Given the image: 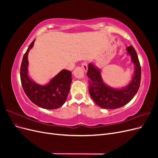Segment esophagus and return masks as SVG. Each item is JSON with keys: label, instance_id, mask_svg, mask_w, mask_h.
Returning a JSON list of instances; mask_svg holds the SVG:
<instances>
[{"label": "esophagus", "instance_id": "34e87169", "mask_svg": "<svg viewBox=\"0 0 158 158\" xmlns=\"http://www.w3.org/2000/svg\"><path fill=\"white\" fill-rule=\"evenodd\" d=\"M82 68L84 70V71H88V64L85 63V62H84V63L82 64Z\"/></svg>", "mask_w": 158, "mask_h": 158}]
</instances>
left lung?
Listing matches in <instances>:
<instances>
[{"label": "left lung", "mask_w": 158, "mask_h": 158, "mask_svg": "<svg viewBox=\"0 0 158 158\" xmlns=\"http://www.w3.org/2000/svg\"><path fill=\"white\" fill-rule=\"evenodd\" d=\"M127 52L131 56L135 66L131 82L121 88H113L104 82L102 71L93 63H89L87 76L90 79L89 92L93 101L103 109H114L125 106L138 92L141 80V67L134 47H127Z\"/></svg>", "instance_id": "1"}]
</instances>
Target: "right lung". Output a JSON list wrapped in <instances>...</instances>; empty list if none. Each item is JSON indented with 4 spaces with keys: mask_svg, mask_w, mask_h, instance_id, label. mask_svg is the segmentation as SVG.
I'll return each instance as SVG.
<instances>
[{
    "mask_svg": "<svg viewBox=\"0 0 158 158\" xmlns=\"http://www.w3.org/2000/svg\"><path fill=\"white\" fill-rule=\"evenodd\" d=\"M35 41L33 40L28 47L22 59L20 67L22 87L28 98L37 106L46 109H57L63 106L66 101L73 81L72 73L65 69L62 70L45 85L33 81L28 72L27 56Z\"/></svg>",
    "mask_w": 158,
    "mask_h": 158,
    "instance_id": "1",
    "label": "right lung"
}]
</instances>
